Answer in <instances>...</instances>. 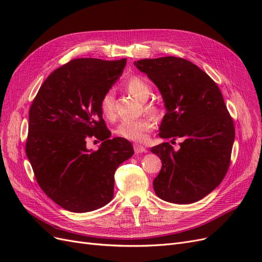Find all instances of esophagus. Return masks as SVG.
Masks as SVG:
<instances>
[{
  "label": "esophagus",
  "instance_id": "1",
  "mask_svg": "<svg viewBox=\"0 0 262 262\" xmlns=\"http://www.w3.org/2000/svg\"><path fill=\"white\" fill-rule=\"evenodd\" d=\"M133 148H134V152H136L137 154L146 152V148H145L143 145H140V144H134V145H133Z\"/></svg>",
  "mask_w": 262,
  "mask_h": 262
}]
</instances>
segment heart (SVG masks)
Segmentation results:
<instances>
[{
  "label": "heart",
  "instance_id": "b5f03b06",
  "mask_svg": "<svg viewBox=\"0 0 262 262\" xmlns=\"http://www.w3.org/2000/svg\"><path fill=\"white\" fill-rule=\"evenodd\" d=\"M125 89L133 97L141 101H145L150 96V89L148 84L139 76H133L125 82ZM101 114L108 120H114L116 117L115 94L113 90L107 91L100 99ZM145 112L153 117H158L160 109L154 104H147ZM155 122L152 118L142 117L134 120H123L117 125L116 134L118 137L134 142H144L148 134L153 131Z\"/></svg>",
  "mask_w": 262,
  "mask_h": 262
}]
</instances>
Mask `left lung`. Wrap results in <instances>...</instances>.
Instances as JSON below:
<instances>
[{
    "label": "left lung",
    "mask_w": 262,
    "mask_h": 262,
    "mask_svg": "<svg viewBox=\"0 0 262 262\" xmlns=\"http://www.w3.org/2000/svg\"><path fill=\"white\" fill-rule=\"evenodd\" d=\"M134 66L157 86L165 102L158 136L182 139L178 150L168 142L150 148L162 161L154 191L171 203L199 201L225 177L235 140L233 119L219 86L204 71L181 58L143 59Z\"/></svg>",
    "instance_id": "obj_1"
}]
</instances>
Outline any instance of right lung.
<instances>
[{"mask_svg": "<svg viewBox=\"0 0 262 262\" xmlns=\"http://www.w3.org/2000/svg\"><path fill=\"white\" fill-rule=\"evenodd\" d=\"M126 59H74L47 77L29 109L26 155L38 185L60 207L84 213L114 196L115 172L134 150L128 140H110L100 99L123 72ZM104 140L97 151L85 140Z\"/></svg>", "mask_w": 262, "mask_h": 262, "instance_id": "right-lung-1", "label": "right lung"}]
</instances>
